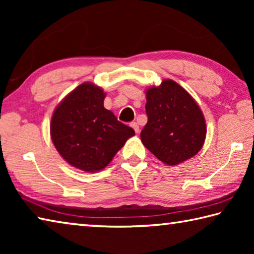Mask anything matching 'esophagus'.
Segmentation results:
<instances>
[{"instance_id":"1","label":"esophagus","mask_w":254,"mask_h":254,"mask_svg":"<svg viewBox=\"0 0 254 254\" xmlns=\"http://www.w3.org/2000/svg\"><path fill=\"white\" fill-rule=\"evenodd\" d=\"M131 127L134 128V131H135V133H139L140 132V127H139V124H137L136 122H132L131 123Z\"/></svg>"}]
</instances>
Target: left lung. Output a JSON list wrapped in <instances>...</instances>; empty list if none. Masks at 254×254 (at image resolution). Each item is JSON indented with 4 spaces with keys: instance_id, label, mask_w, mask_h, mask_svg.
<instances>
[{
    "instance_id": "1",
    "label": "left lung",
    "mask_w": 254,
    "mask_h": 254,
    "mask_svg": "<svg viewBox=\"0 0 254 254\" xmlns=\"http://www.w3.org/2000/svg\"><path fill=\"white\" fill-rule=\"evenodd\" d=\"M148 122L141 141L159 160L179 165L203 147L206 123L199 106L188 92L171 79L147 89Z\"/></svg>"
}]
</instances>
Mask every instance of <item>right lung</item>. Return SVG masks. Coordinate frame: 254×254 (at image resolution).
<instances>
[{
	"instance_id": "1",
	"label": "right lung",
	"mask_w": 254,
	"mask_h": 254,
	"mask_svg": "<svg viewBox=\"0 0 254 254\" xmlns=\"http://www.w3.org/2000/svg\"><path fill=\"white\" fill-rule=\"evenodd\" d=\"M105 93L84 83L56 107L50 124L51 140L75 168L95 173L104 169L134 130L118 121L104 107Z\"/></svg>"
}]
</instances>
